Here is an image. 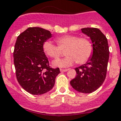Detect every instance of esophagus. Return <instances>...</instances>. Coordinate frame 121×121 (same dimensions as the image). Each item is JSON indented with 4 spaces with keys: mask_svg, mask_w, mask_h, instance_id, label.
<instances>
[{
    "mask_svg": "<svg viewBox=\"0 0 121 121\" xmlns=\"http://www.w3.org/2000/svg\"><path fill=\"white\" fill-rule=\"evenodd\" d=\"M68 70V69H60L61 72H66V71H67Z\"/></svg>",
    "mask_w": 121,
    "mask_h": 121,
    "instance_id": "1",
    "label": "esophagus"
}]
</instances>
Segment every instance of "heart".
Returning <instances> with one entry per match:
<instances>
[{
	"label": "heart",
	"mask_w": 121,
	"mask_h": 121,
	"mask_svg": "<svg viewBox=\"0 0 121 121\" xmlns=\"http://www.w3.org/2000/svg\"><path fill=\"white\" fill-rule=\"evenodd\" d=\"M58 46L51 41H45L43 44V50L46 55L57 59L65 50L66 57L53 61V65L58 67H68L74 63L84 64L91 58L93 52V45L86 38H79L74 35H66L56 39Z\"/></svg>",
	"instance_id": "heart-1"
}]
</instances>
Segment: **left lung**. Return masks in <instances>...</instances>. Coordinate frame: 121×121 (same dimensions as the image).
Masks as SVG:
<instances>
[{
  "label": "left lung",
  "mask_w": 121,
  "mask_h": 121,
  "mask_svg": "<svg viewBox=\"0 0 121 121\" xmlns=\"http://www.w3.org/2000/svg\"><path fill=\"white\" fill-rule=\"evenodd\" d=\"M81 31L91 39L93 54L86 63L75 68L77 75L70 84L79 93H91L99 88L106 78L109 46L106 37L99 29L88 27L82 28Z\"/></svg>",
  "instance_id": "1"
}]
</instances>
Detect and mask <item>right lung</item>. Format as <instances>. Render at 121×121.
<instances>
[{"mask_svg":"<svg viewBox=\"0 0 121 121\" xmlns=\"http://www.w3.org/2000/svg\"><path fill=\"white\" fill-rule=\"evenodd\" d=\"M52 37L48 30L29 27L17 37L13 51L16 76L20 85L28 93L43 95L53 88L58 68L49 66L43 44Z\"/></svg>","mask_w":121,"mask_h":121,"instance_id":"1","label":"right lung"}]
</instances>
